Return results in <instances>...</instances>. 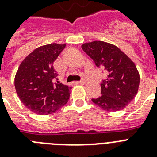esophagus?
<instances>
[{"label":"esophagus","instance_id":"esophagus-1","mask_svg":"<svg viewBox=\"0 0 157 157\" xmlns=\"http://www.w3.org/2000/svg\"><path fill=\"white\" fill-rule=\"evenodd\" d=\"M86 82V78H82L81 80H80L79 82H78V83L79 84H85Z\"/></svg>","mask_w":157,"mask_h":157}]
</instances>
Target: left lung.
<instances>
[{
	"instance_id": "left-lung-1",
	"label": "left lung",
	"mask_w": 157,
	"mask_h": 157,
	"mask_svg": "<svg viewBox=\"0 0 157 157\" xmlns=\"http://www.w3.org/2000/svg\"><path fill=\"white\" fill-rule=\"evenodd\" d=\"M82 50L98 67L106 71L107 78L101 83V95L92 101L107 111L121 110L138 91L140 75L136 65L117 47L103 41L82 45Z\"/></svg>"
}]
</instances>
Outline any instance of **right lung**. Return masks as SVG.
Returning <instances> with one entry per match:
<instances>
[{
  "label": "right lung",
  "mask_w": 157,
  "mask_h": 157,
  "mask_svg": "<svg viewBox=\"0 0 157 157\" xmlns=\"http://www.w3.org/2000/svg\"><path fill=\"white\" fill-rule=\"evenodd\" d=\"M65 47L50 44L35 49L23 60L16 74L14 84L19 98L36 114L54 113L68 101L71 88L57 81L58 73L53 67Z\"/></svg>",
  "instance_id": "add662e5"
}]
</instances>
